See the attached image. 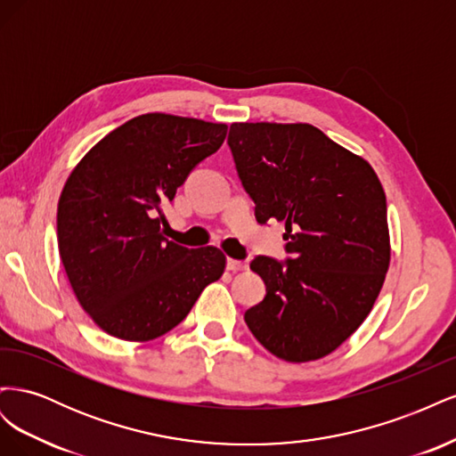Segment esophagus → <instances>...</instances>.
Instances as JSON below:
<instances>
[{
    "mask_svg": "<svg viewBox=\"0 0 456 456\" xmlns=\"http://www.w3.org/2000/svg\"><path fill=\"white\" fill-rule=\"evenodd\" d=\"M226 268H228L230 272H240V270H245V268H247V262L228 258V260H226Z\"/></svg>",
    "mask_w": 456,
    "mask_h": 456,
    "instance_id": "esophagus-1",
    "label": "esophagus"
}]
</instances>
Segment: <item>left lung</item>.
Masks as SVG:
<instances>
[{
  "mask_svg": "<svg viewBox=\"0 0 456 456\" xmlns=\"http://www.w3.org/2000/svg\"><path fill=\"white\" fill-rule=\"evenodd\" d=\"M228 146L258 223L285 224L289 255L251 262L266 297L245 323L280 360H320L363 323L388 272L382 184L308 123H232Z\"/></svg>",
  "mask_w": 456,
  "mask_h": 456,
  "instance_id": "8db88e82",
  "label": "left lung"
}]
</instances>
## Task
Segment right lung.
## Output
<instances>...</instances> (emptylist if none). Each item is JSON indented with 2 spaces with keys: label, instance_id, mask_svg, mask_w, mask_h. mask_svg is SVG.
<instances>
[{
  "label": "right lung",
  "instance_id": "obj_1",
  "mask_svg": "<svg viewBox=\"0 0 456 456\" xmlns=\"http://www.w3.org/2000/svg\"><path fill=\"white\" fill-rule=\"evenodd\" d=\"M228 126L144 114L94 144L68 176L57 238L79 305L108 335L146 342L181 323L224 272L216 247L188 249L163 236V207Z\"/></svg>",
  "mask_w": 456,
  "mask_h": 456
}]
</instances>
